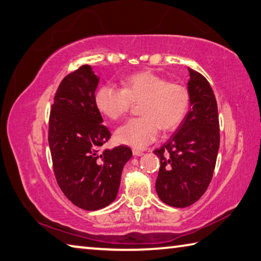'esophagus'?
<instances>
[{
	"label": "esophagus",
	"mask_w": 261,
	"mask_h": 261,
	"mask_svg": "<svg viewBox=\"0 0 261 261\" xmlns=\"http://www.w3.org/2000/svg\"><path fill=\"white\" fill-rule=\"evenodd\" d=\"M133 154L134 156L140 157V156H143V152L140 151V150H138V149H133Z\"/></svg>",
	"instance_id": "1"
}]
</instances>
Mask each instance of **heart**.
I'll return each instance as SVG.
<instances>
[{
	"label": "heart",
	"instance_id": "b5f03b06",
	"mask_svg": "<svg viewBox=\"0 0 261 261\" xmlns=\"http://www.w3.org/2000/svg\"><path fill=\"white\" fill-rule=\"evenodd\" d=\"M96 107L105 117L118 120L129 111L132 103H141L142 117L130 119L116 130L119 143L142 149L164 132L176 129L190 108L189 89L180 82L150 71L134 73L122 80V89L103 85L96 91Z\"/></svg>",
	"mask_w": 261,
	"mask_h": 261
}]
</instances>
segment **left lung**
Listing matches in <instances>:
<instances>
[{
    "mask_svg": "<svg viewBox=\"0 0 261 261\" xmlns=\"http://www.w3.org/2000/svg\"><path fill=\"white\" fill-rule=\"evenodd\" d=\"M190 109L161 148L156 191L164 203L187 207L202 197L212 180L220 144L218 105L208 81L191 68Z\"/></svg>",
    "mask_w": 261,
    "mask_h": 261,
    "instance_id": "left-lung-1",
    "label": "left lung"
}]
</instances>
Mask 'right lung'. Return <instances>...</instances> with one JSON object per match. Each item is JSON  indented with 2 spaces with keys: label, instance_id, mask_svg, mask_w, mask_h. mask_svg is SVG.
Returning <instances> with one entry per match:
<instances>
[{
  "label": "right lung",
  "instance_id": "add662e5",
  "mask_svg": "<svg viewBox=\"0 0 261 261\" xmlns=\"http://www.w3.org/2000/svg\"><path fill=\"white\" fill-rule=\"evenodd\" d=\"M99 77L82 65L62 80L49 118V148L64 195L87 211L103 208L117 197L122 168L132 150L119 145L100 153L111 136L95 103Z\"/></svg>",
  "mask_w": 261,
  "mask_h": 261
}]
</instances>
